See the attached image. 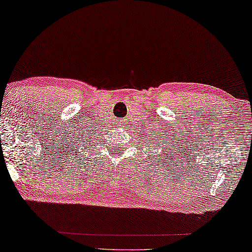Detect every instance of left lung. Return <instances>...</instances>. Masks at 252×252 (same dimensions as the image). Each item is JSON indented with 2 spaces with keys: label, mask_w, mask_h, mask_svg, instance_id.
<instances>
[{
  "label": "left lung",
  "mask_w": 252,
  "mask_h": 252,
  "mask_svg": "<svg viewBox=\"0 0 252 252\" xmlns=\"http://www.w3.org/2000/svg\"><path fill=\"white\" fill-rule=\"evenodd\" d=\"M162 148H166V147H162ZM168 150H170V149H169V148H168Z\"/></svg>",
  "instance_id": "1"
}]
</instances>
